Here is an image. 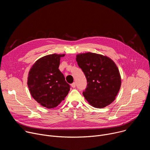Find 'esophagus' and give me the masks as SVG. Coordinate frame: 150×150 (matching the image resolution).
<instances>
[{"label": "esophagus", "mask_w": 150, "mask_h": 150, "mask_svg": "<svg viewBox=\"0 0 150 150\" xmlns=\"http://www.w3.org/2000/svg\"><path fill=\"white\" fill-rule=\"evenodd\" d=\"M71 87L72 88H75L76 87V83L75 82H73L72 84H71Z\"/></svg>", "instance_id": "34e87169"}]
</instances>
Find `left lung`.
Segmentation results:
<instances>
[{
    "label": "left lung",
    "mask_w": 150,
    "mask_h": 150,
    "mask_svg": "<svg viewBox=\"0 0 150 150\" xmlns=\"http://www.w3.org/2000/svg\"><path fill=\"white\" fill-rule=\"evenodd\" d=\"M78 65L87 78L83 95L96 108H103L115 99L121 85L117 67L110 58L93 53L76 56Z\"/></svg>",
    "instance_id": "1"
}]
</instances>
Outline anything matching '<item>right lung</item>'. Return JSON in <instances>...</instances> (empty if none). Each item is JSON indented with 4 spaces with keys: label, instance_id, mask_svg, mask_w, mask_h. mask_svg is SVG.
Masks as SVG:
<instances>
[{
    "label": "right lung",
    "instance_id": "right-lung-1",
    "mask_svg": "<svg viewBox=\"0 0 150 150\" xmlns=\"http://www.w3.org/2000/svg\"><path fill=\"white\" fill-rule=\"evenodd\" d=\"M63 56L64 54H53L42 57L29 72L28 86L32 97L48 109L57 106L70 90V85L58 69L60 57Z\"/></svg>",
    "mask_w": 150,
    "mask_h": 150
}]
</instances>
